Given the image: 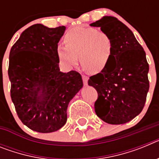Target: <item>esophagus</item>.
Returning a JSON list of instances; mask_svg holds the SVG:
<instances>
[{
    "mask_svg": "<svg viewBox=\"0 0 159 159\" xmlns=\"http://www.w3.org/2000/svg\"><path fill=\"white\" fill-rule=\"evenodd\" d=\"M82 79H83V82H84V85H87L88 81V76H87V75H82Z\"/></svg>",
    "mask_w": 159,
    "mask_h": 159,
    "instance_id": "34e87169",
    "label": "esophagus"
}]
</instances>
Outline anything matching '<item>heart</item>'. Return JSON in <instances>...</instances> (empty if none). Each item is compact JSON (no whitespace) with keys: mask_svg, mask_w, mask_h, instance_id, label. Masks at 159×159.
<instances>
[{"mask_svg":"<svg viewBox=\"0 0 159 159\" xmlns=\"http://www.w3.org/2000/svg\"><path fill=\"white\" fill-rule=\"evenodd\" d=\"M66 45H60L57 56L67 67L78 63L85 71L99 73L104 70L111 57L113 43L111 36L105 32L90 27H76L67 32Z\"/></svg>","mask_w":159,"mask_h":159,"instance_id":"obj_1","label":"heart"}]
</instances>
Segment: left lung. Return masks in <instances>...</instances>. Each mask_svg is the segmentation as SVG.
<instances>
[{
	"label": "left lung",
	"mask_w": 159,
	"mask_h": 159,
	"mask_svg": "<svg viewBox=\"0 0 159 159\" xmlns=\"http://www.w3.org/2000/svg\"><path fill=\"white\" fill-rule=\"evenodd\" d=\"M100 27L113 43L106 68L88 80L95 88L97 116L109 124H123L143 111L149 91V64L146 52L133 32L114 16H103L91 24Z\"/></svg>",
	"instance_id": "1"
}]
</instances>
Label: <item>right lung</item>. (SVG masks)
<instances>
[{
	"label": "right lung",
	"instance_id": "add662e5",
	"mask_svg": "<svg viewBox=\"0 0 159 159\" xmlns=\"http://www.w3.org/2000/svg\"><path fill=\"white\" fill-rule=\"evenodd\" d=\"M65 29L32 25L9 53L8 74L16 114L40 133L57 131L65 124L68 103L83 87L80 73L60 71L57 48Z\"/></svg>",
	"mask_w": 159,
	"mask_h": 159
}]
</instances>
